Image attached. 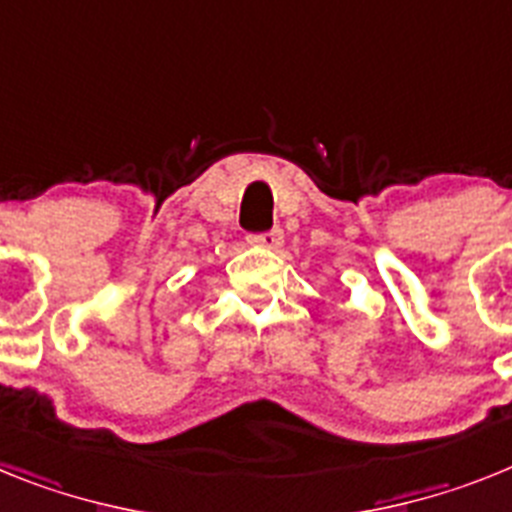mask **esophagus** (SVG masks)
I'll use <instances>...</instances> for the list:
<instances>
[{
	"label": "esophagus",
	"instance_id": "esophagus-1",
	"mask_svg": "<svg viewBox=\"0 0 512 512\" xmlns=\"http://www.w3.org/2000/svg\"><path fill=\"white\" fill-rule=\"evenodd\" d=\"M252 242H255L257 247H265V250H281L283 229H270L265 231V234H257V237H252Z\"/></svg>",
	"mask_w": 512,
	"mask_h": 512
}]
</instances>
